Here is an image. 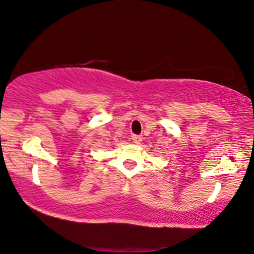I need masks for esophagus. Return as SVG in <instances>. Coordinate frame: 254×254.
<instances>
[{
  "instance_id": "obj_1",
  "label": "esophagus",
  "mask_w": 254,
  "mask_h": 254,
  "mask_svg": "<svg viewBox=\"0 0 254 254\" xmlns=\"http://www.w3.org/2000/svg\"><path fill=\"white\" fill-rule=\"evenodd\" d=\"M142 135H138V134H133L132 135V140H133V143H135V144H138V143H140L142 142Z\"/></svg>"
}]
</instances>
